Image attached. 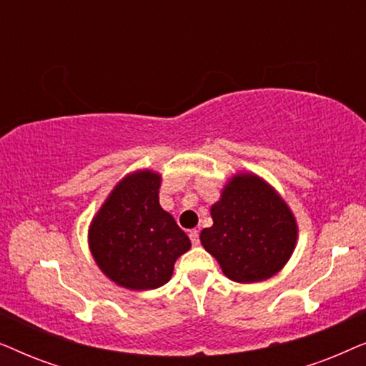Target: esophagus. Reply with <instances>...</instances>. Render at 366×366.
Here are the masks:
<instances>
[{
  "instance_id": "34e87169",
  "label": "esophagus",
  "mask_w": 366,
  "mask_h": 366,
  "mask_svg": "<svg viewBox=\"0 0 366 366\" xmlns=\"http://www.w3.org/2000/svg\"><path fill=\"white\" fill-rule=\"evenodd\" d=\"M189 239H192V243L197 247L199 244V232L198 229H189Z\"/></svg>"
}]
</instances>
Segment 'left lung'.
<instances>
[{
    "label": "left lung",
    "instance_id": "1",
    "mask_svg": "<svg viewBox=\"0 0 366 366\" xmlns=\"http://www.w3.org/2000/svg\"><path fill=\"white\" fill-rule=\"evenodd\" d=\"M213 227L199 239L238 283L272 278L292 257L298 228L282 197L257 174H237L212 207Z\"/></svg>",
    "mask_w": 366,
    "mask_h": 366
}]
</instances>
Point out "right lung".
I'll return each instance as SVG.
<instances>
[{"label":"right lung","instance_id":"add662e5","mask_svg":"<svg viewBox=\"0 0 366 366\" xmlns=\"http://www.w3.org/2000/svg\"><path fill=\"white\" fill-rule=\"evenodd\" d=\"M162 177L143 169L119 182L89 227V249L109 280L129 290H154L169 282L178 257L192 243L159 207Z\"/></svg>","mask_w":366,"mask_h":366}]
</instances>
